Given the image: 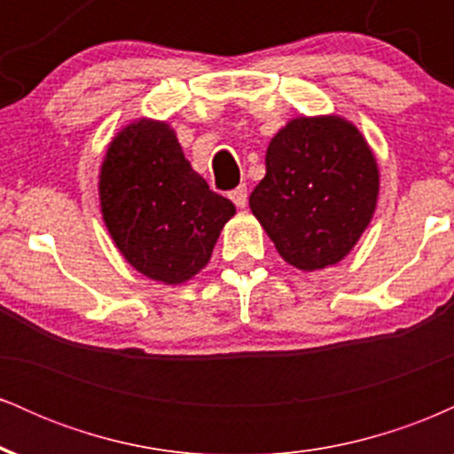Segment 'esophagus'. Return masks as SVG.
I'll return each mask as SVG.
<instances>
[{
    "label": "esophagus",
    "mask_w": 454,
    "mask_h": 454,
    "mask_svg": "<svg viewBox=\"0 0 454 454\" xmlns=\"http://www.w3.org/2000/svg\"><path fill=\"white\" fill-rule=\"evenodd\" d=\"M228 196H231V200L239 207V209H243V207L247 205V187H245V185L234 187V190H231V194H228Z\"/></svg>",
    "instance_id": "esophagus-1"
}]
</instances>
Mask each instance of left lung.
Instances as JSON below:
<instances>
[{"instance_id":"obj_1","label":"left lung","mask_w":454,"mask_h":454,"mask_svg":"<svg viewBox=\"0 0 454 454\" xmlns=\"http://www.w3.org/2000/svg\"><path fill=\"white\" fill-rule=\"evenodd\" d=\"M380 175L363 134L341 117H299L275 134L249 196L279 256L325 269L356 245L376 211Z\"/></svg>"}]
</instances>
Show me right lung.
I'll return each mask as SVG.
<instances>
[{
  "label": "right lung",
  "mask_w": 454,
  "mask_h": 454,
  "mask_svg": "<svg viewBox=\"0 0 454 454\" xmlns=\"http://www.w3.org/2000/svg\"><path fill=\"white\" fill-rule=\"evenodd\" d=\"M104 223L134 269L181 284L209 262L234 205L194 173L170 126L140 119L108 145L100 170Z\"/></svg>",
  "instance_id": "obj_1"
}]
</instances>
